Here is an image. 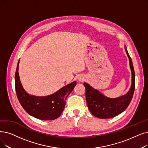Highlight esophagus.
<instances>
[{
    "instance_id": "esophagus-1",
    "label": "esophagus",
    "mask_w": 148,
    "mask_h": 148,
    "mask_svg": "<svg viewBox=\"0 0 148 148\" xmlns=\"http://www.w3.org/2000/svg\"><path fill=\"white\" fill-rule=\"evenodd\" d=\"M85 77L84 75H81L78 77L79 82H83V81H85Z\"/></svg>"
}]
</instances>
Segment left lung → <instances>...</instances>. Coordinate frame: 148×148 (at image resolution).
I'll return each mask as SVG.
<instances>
[{
    "label": "left lung",
    "mask_w": 148,
    "mask_h": 148,
    "mask_svg": "<svg viewBox=\"0 0 148 148\" xmlns=\"http://www.w3.org/2000/svg\"><path fill=\"white\" fill-rule=\"evenodd\" d=\"M126 53L130 60L132 73V84L129 91L124 95L116 99L108 98L100 93L98 90L84 83L85 95L89 110L95 117L99 119H110L123 112L129 106L132 99L135 89V72L131 57L125 46Z\"/></svg>",
    "instance_id": "1"
}]
</instances>
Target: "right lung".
<instances>
[{
	"label": "right lung",
	"mask_w": 148,
	"mask_h": 148,
	"mask_svg": "<svg viewBox=\"0 0 148 148\" xmlns=\"http://www.w3.org/2000/svg\"><path fill=\"white\" fill-rule=\"evenodd\" d=\"M18 64L19 60L15 74V88L18 100L25 111L40 120H53L58 118L65 108L67 97L76 85V82L45 97L31 95L25 91L22 86L18 72Z\"/></svg>",
	"instance_id": "right-lung-1"
}]
</instances>
